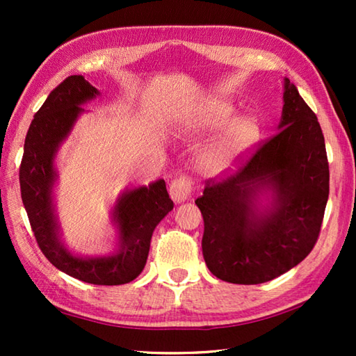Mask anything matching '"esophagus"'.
Segmentation results:
<instances>
[{"instance_id": "34e87169", "label": "esophagus", "mask_w": 356, "mask_h": 356, "mask_svg": "<svg viewBox=\"0 0 356 356\" xmlns=\"http://www.w3.org/2000/svg\"><path fill=\"white\" fill-rule=\"evenodd\" d=\"M191 191H193L191 180L188 177L180 176L177 179H174L170 185V195L176 203H182L190 199Z\"/></svg>"}]
</instances>
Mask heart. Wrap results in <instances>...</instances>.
<instances>
[{
	"label": "heart",
	"instance_id": "1",
	"mask_svg": "<svg viewBox=\"0 0 356 356\" xmlns=\"http://www.w3.org/2000/svg\"><path fill=\"white\" fill-rule=\"evenodd\" d=\"M234 111L236 108L231 102L211 99L182 124L185 133L191 138H200L224 127L199 157L200 171L209 177L223 176L236 170L260 139L259 120L254 116H238L229 120Z\"/></svg>",
	"mask_w": 356,
	"mask_h": 356
}]
</instances>
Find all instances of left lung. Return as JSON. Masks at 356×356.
I'll return each instance as SVG.
<instances>
[{"instance_id":"1","label":"left lung","mask_w":356,"mask_h":356,"mask_svg":"<svg viewBox=\"0 0 356 356\" xmlns=\"http://www.w3.org/2000/svg\"><path fill=\"white\" fill-rule=\"evenodd\" d=\"M283 102L278 133L195 200L205 223L203 259L223 282H270L303 261L318 238L329 197L324 136L287 78Z\"/></svg>"}]
</instances>
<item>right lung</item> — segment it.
<instances>
[{
  "label": "right lung",
  "instance_id": "obj_1",
  "mask_svg": "<svg viewBox=\"0 0 356 356\" xmlns=\"http://www.w3.org/2000/svg\"><path fill=\"white\" fill-rule=\"evenodd\" d=\"M99 95V90L81 74L69 76L53 90L29 127L19 185L38 246L53 266L81 282L118 286L133 282L145 268L153 231L174 203L163 179L130 188L119 194L111 209L118 241L110 254L76 255L64 245L55 213V159L76 120L86 113L82 105Z\"/></svg>",
  "mask_w": 356,
  "mask_h": 356
}]
</instances>
